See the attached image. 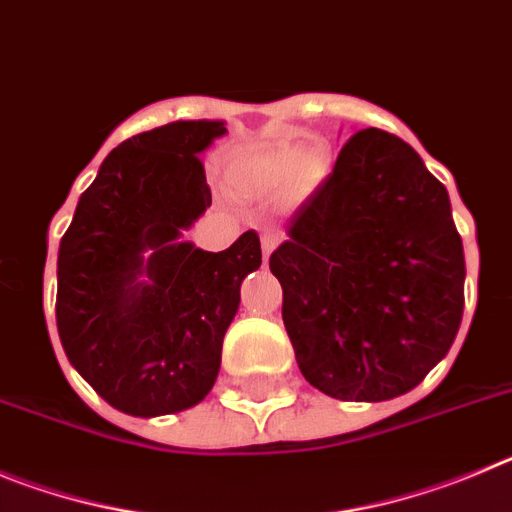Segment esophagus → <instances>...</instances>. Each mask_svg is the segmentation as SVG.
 Listing matches in <instances>:
<instances>
[{"label": "esophagus", "mask_w": 512, "mask_h": 512, "mask_svg": "<svg viewBox=\"0 0 512 512\" xmlns=\"http://www.w3.org/2000/svg\"><path fill=\"white\" fill-rule=\"evenodd\" d=\"M275 247H278V237L275 234H262V252H265V257H270Z\"/></svg>", "instance_id": "obj_1"}]
</instances>
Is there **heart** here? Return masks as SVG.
<instances>
[{
  "label": "heart",
  "mask_w": 512,
  "mask_h": 512,
  "mask_svg": "<svg viewBox=\"0 0 512 512\" xmlns=\"http://www.w3.org/2000/svg\"><path fill=\"white\" fill-rule=\"evenodd\" d=\"M329 165V153L324 147L280 140L265 150L234 160L229 178L239 191L250 196H273L285 188L308 193L329 176Z\"/></svg>",
  "instance_id": "1"
}]
</instances>
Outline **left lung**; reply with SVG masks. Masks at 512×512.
<instances>
[{
    "instance_id": "left-lung-1",
    "label": "left lung",
    "mask_w": 512,
    "mask_h": 512,
    "mask_svg": "<svg viewBox=\"0 0 512 512\" xmlns=\"http://www.w3.org/2000/svg\"><path fill=\"white\" fill-rule=\"evenodd\" d=\"M283 324L313 388L377 403L449 352L464 311V250L449 193L408 142L359 130L270 255Z\"/></svg>"
}]
</instances>
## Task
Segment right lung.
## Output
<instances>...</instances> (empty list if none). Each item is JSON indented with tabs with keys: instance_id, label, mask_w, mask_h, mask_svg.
Here are the masks:
<instances>
[{
	"instance_id": "right-lung-1",
	"label": "right lung",
	"mask_w": 512,
	"mask_h": 512,
	"mask_svg": "<svg viewBox=\"0 0 512 512\" xmlns=\"http://www.w3.org/2000/svg\"><path fill=\"white\" fill-rule=\"evenodd\" d=\"M224 132L199 119L124 140L61 239L55 324L66 357L130 416L186 411L209 395L239 285L262 262L252 229L224 252L183 242L211 206L199 155Z\"/></svg>"
}]
</instances>
